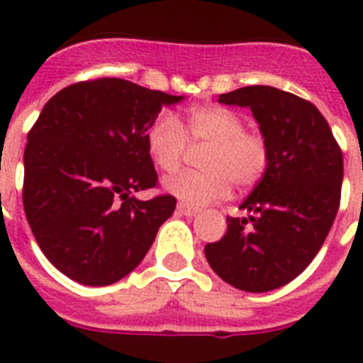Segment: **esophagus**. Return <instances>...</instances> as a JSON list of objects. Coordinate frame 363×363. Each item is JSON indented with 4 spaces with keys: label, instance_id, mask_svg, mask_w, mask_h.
Returning a JSON list of instances; mask_svg holds the SVG:
<instances>
[{
    "label": "esophagus",
    "instance_id": "34e87169",
    "mask_svg": "<svg viewBox=\"0 0 363 363\" xmlns=\"http://www.w3.org/2000/svg\"><path fill=\"white\" fill-rule=\"evenodd\" d=\"M178 213L184 214V216L192 218V216H196V214L200 213V211L194 209V207H189V205H185V203H179L178 205Z\"/></svg>",
    "mask_w": 363,
    "mask_h": 363
}]
</instances>
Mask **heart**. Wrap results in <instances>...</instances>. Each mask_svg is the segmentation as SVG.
Wrapping results in <instances>:
<instances>
[{
	"mask_svg": "<svg viewBox=\"0 0 363 363\" xmlns=\"http://www.w3.org/2000/svg\"><path fill=\"white\" fill-rule=\"evenodd\" d=\"M207 147L200 160L203 171H184L163 182L171 196L191 207L225 198L230 184L238 189L252 187L265 174L269 147L264 136L245 130L240 114L225 107H196L189 112L187 133L174 114L163 112L147 130V150L152 163L163 172L176 171L189 150Z\"/></svg>",
	"mask_w": 363,
	"mask_h": 363,
	"instance_id": "b5f03b06",
	"label": "heart"
}]
</instances>
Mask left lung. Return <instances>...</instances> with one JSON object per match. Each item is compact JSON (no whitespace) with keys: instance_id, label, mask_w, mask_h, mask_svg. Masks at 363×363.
<instances>
[{"instance_id":"1","label":"left lung","mask_w":363,"mask_h":363,"mask_svg":"<svg viewBox=\"0 0 363 363\" xmlns=\"http://www.w3.org/2000/svg\"><path fill=\"white\" fill-rule=\"evenodd\" d=\"M220 104L249 107L269 147V165L220 242L205 245L211 269L247 293H267L306 271L340 207L342 150L322 112L274 86H242Z\"/></svg>"}]
</instances>
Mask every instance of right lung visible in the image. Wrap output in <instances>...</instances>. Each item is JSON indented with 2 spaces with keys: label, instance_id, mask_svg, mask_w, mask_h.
<instances>
[{
  "label": "right lung",
  "instance_id": "1",
  "mask_svg": "<svg viewBox=\"0 0 363 363\" xmlns=\"http://www.w3.org/2000/svg\"><path fill=\"white\" fill-rule=\"evenodd\" d=\"M184 96L120 78L67 86L45 104L25 147L23 207L38 245L70 280L101 287L127 277L176 209L156 187L147 130Z\"/></svg>",
  "mask_w": 363,
  "mask_h": 363
}]
</instances>
